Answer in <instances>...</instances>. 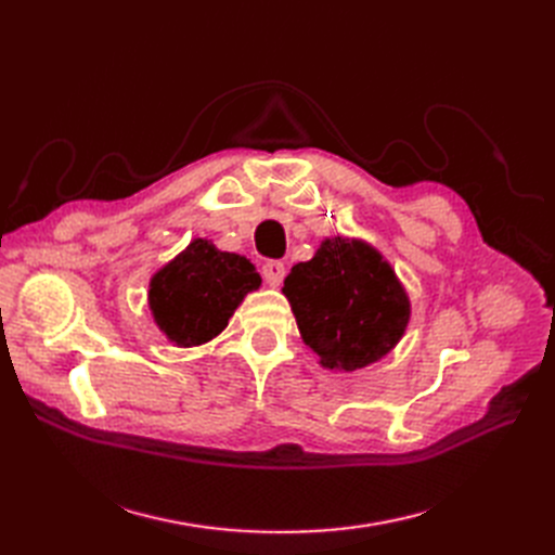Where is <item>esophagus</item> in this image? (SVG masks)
<instances>
[{
	"label": "esophagus",
	"instance_id": "esophagus-1",
	"mask_svg": "<svg viewBox=\"0 0 555 555\" xmlns=\"http://www.w3.org/2000/svg\"><path fill=\"white\" fill-rule=\"evenodd\" d=\"M261 275H263V280H266L268 284H271V287H278V284H280L282 278H284V263H282V261H275V259L263 261Z\"/></svg>",
	"mask_w": 555,
	"mask_h": 555
}]
</instances>
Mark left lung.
Returning <instances> with one entry per match:
<instances>
[{
  "label": "left lung",
  "mask_w": 555,
  "mask_h": 555,
  "mask_svg": "<svg viewBox=\"0 0 555 555\" xmlns=\"http://www.w3.org/2000/svg\"><path fill=\"white\" fill-rule=\"evenodd\" d=\"M304 343L326 367L357 371L389 354L410 319L391 266L359 241L328 238L282 287Z\"/></svg>",
  "instance_id": "1"
}]
</instances>
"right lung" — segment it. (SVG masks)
Here are the masks:
<instances>
[{"label":"right lung","mask_w":555,"mask_h":555,"mask_svg":"<svg viewBox=\"0 0 555 555\" xmlns=\"http://www.w3.org/2000/svg\"><path fill=\"white\" fill-rule=\"evenodd\" d=\"M259 284L245 257L198 238L150 282V310L169 340L192 347L224 331L243 296Z\"/></svg>","instance_id":"1"}]
</instances>
